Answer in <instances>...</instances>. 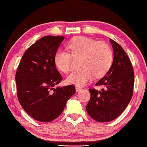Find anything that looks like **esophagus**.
<instances>
[{"instance_id": "esophagus-1", "label": "esophagus", "mask_w": 147, "mask_h": 147, "mask_svg": "<svg viewBox=\"0 0 147 147\" xmlns=\"http://www.w3.org/2000/svg\"><path fill=\"white\" fill-rule=\"evenodd\" d=\"M75 88H76V91H77V92H78V91L82 90V88L79 87V86H76Z\"/></svg>"}]
</instances>
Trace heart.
Here are the masks:
<instances>
[{
    "label": "heart",
    "mask_w": 147,
    "mask_h": 147,
    "mask_svg": "<svg viewBox=\"0 0 147 147\" xmlns=\"http://www.w3.org/2000/svg\"><path fill=\"white\" fill-rule=\"evenodd\" d=\"M68 51L59 50L54 57L58 70L66 73L71 69L72 56L82 57L81 70L72 72L66 79L69 84L83 86L94 78L102 77L110 70L113 61V55L110 47L104 42L97 41L85 36H77L68 44Z\"/></svg>",
    "instance_id": "b5f03b06"
}]
</instances>
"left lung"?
<instances>
[{"label": "left lung", "mask_w": 147, "mask_h": 147, "mask_svg": "<svg viewBox=\"0 0 147 147\" xmlns=\"http://www.w3.org/2000/svg\"><path fill=\"white\" fill-rule=\"evenodd\" d=\"M113 61L110 70L95 86H104L102 91L89 89L90 99L87 113L99 122H111L120 115L133 96L134 72L130 59L120 45L110 39Z\"/></svg>", "instance_id": "left-lung-1"}]
</instances>
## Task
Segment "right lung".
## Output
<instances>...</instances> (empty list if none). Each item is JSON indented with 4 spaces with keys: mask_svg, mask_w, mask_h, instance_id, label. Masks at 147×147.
Instances as JSON below:
<instances>
[{
    "mask_svg": "<svg viewBox=\"0 0 147 147\" xmlns=\"http://www.w3.org/2000/svg\"><path fill=\"white\" fill-rule=\"evenodd\" d=\"M63 39L64 36L42 37L25 52L16 70L19 103L38 122H49L58 117L76 92L72 85L54 88L62 80L54 57Z\"/></svg>",
    "mask_w": 147,
    "mask_h": 147,
    "instance_id": "1",
    "label": "right lung"
}]
</instances>
